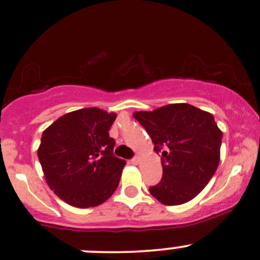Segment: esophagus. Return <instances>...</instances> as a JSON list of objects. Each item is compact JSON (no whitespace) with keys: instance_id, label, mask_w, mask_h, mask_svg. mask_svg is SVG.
Segmentation results:
<instances>
[{"instance_id":"esophagus-1","label":"esophagus","mask_w":260,"mask_h":260,"mask_svg":"<svg viewBox=\"0 0 260 260\" xmlns=\"http://www.w3.org/2000/svg\"><path fill=\"white\" fill-rule=\"evenodd\" d=\"M139 161H140V157H139V156H136V157H133L132 160H131V164H133V165H138V164H139Z\"/></svg>"}]
</instances>
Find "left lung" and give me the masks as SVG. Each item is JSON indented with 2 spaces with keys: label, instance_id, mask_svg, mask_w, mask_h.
<instances>
[{
  "label": "left lung",
  "instance_id": "8db88e82",
  "mask_svg": "<svg viewBox=\"0 0 260 260\" xmlns=\"http://www.w3.org/2000/svg\"><path fill=\"white\" fill-rule=\"evenodd\" d=\"M133 117L145 128L155 151L162 152L164 174L150 193L167 206L183 205L198 196L220 160L223 133L213 115L180 103L137 111Z\"/></svg>",
  "mask_w": 260,
  "mask_h": 260
}]
</instances>
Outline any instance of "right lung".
<instances>
[{
  "label": "right lung",
  "mask_w": 260,
  "mask_h": 260,
  "mask_svg": "<svg viewBox=\"0 0 260 260\" xmlns=\"http://www.w3.org/2000/svg\"><path fill=\"white\" fill-rule=\"evenodd\" d=\"M115 120V112L86 108L43 131L37 155L47 184L64 202L95 207L117 189L126 161L114 155L115 140L109 137Z\"/></svg>",
  "instance_id": "obj_1"
}]
</instances>
